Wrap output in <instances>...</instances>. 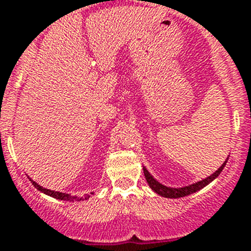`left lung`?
Returning <instances> with one entry per match:
<instances>
[{"mask_svg":"<svg viewBox=\"0 0 251 251\" xmlns=\"http://www.w3.org/2000/svg\"><path fill=\"white\" fill-rule=\"evenodd\" d=\"M225 165H226V161H224V164L221 165L220 168H219L218 170L213 174V175L207 176V177H205V179L201 180V181H198V182H195V184L187 185V186H184V187H169V186H165V185L160 184L157 180L153 179L152 175H151V174L146 170V168H144V174H145L146 181H148L149 186H150L151 189L155 191V193L159 194L160 196H164V198L177 199V198H184V196H187L193 193H196V191L201 190L202 187H205L206 185H209L210 182L213 181V180H215L216 177L220 175V173L223 171V169H224Z\"/></svg>","mask_w":251,"mask_h":251,"instance_id":"1","label":"left lung"}]
</instances>
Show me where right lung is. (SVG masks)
<instances>
[{"instance_id": "add662e5", "label": "right lung", "mask_w": 251, "mask_h": 251, "mask_svg": "<svg viewBox=\"0 0 251 251\" xmlns=\"http://www.w3.org/2000/svg\"><path fill=\"white\" fill-rule=\"evenodd\" d=\"M31 182H32V185L36 187V189H37V190H40L41 193L46 194V195H49V196H52V198L58 199V200H65V201H81V200H87V199L90 198V195H85V196H82V198H78V196H71L70 194L58 193V191H53V190H49V189H45V187L40 186V185H38L37 182L33 181V180H31ZM91 194H94V193H91Z\"/></svg>"}]
</instances>
